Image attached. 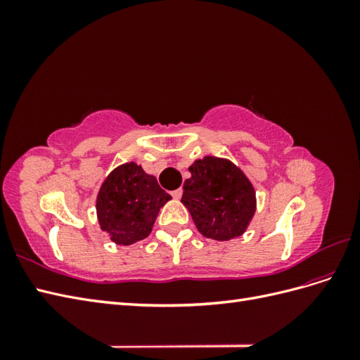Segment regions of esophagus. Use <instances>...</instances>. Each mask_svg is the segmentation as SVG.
Returning <instances> with one entry per match:
<instances>
[{
	"instance_id": "1",
	"label": "esophagus",
	"mask_w": 360,
	"mask_h": 360,
	"mask_svg": "<svg viewBox=\"0 0 360 360\" xmlns=\"http://www.w3.org/2000/svg\"><path fill=\"white\" fill-rule=\"evenodd\" d=\"M171 195H172V198H176V200H179V198H181V195H183V191H181V189H176V191H172V192H171Z\"/></svg>"
}]
</instances>
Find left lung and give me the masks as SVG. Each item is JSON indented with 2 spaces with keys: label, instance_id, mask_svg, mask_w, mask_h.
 I'll use <instances>...</instances> for the list:
<instances>
[{
  "label": "left lung",
  "instance_id": "left-lung-1",
  "mask_svg": "<svg viewBox=\"0 0 360 360\" xmlns=\"http://www.w3.org/2000/svg\"><path fill=\"white\" fill-rule=\"evenodd\" d=\"M183 184V204L198 231L213 240L240 236L255 213V192L231 162L207 156L189 168Z\"/></svg>",
  "mask_w": 360,
  "mask_h": 360
}]
</instances>
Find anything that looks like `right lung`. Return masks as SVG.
Instances as JSON below:
<instances>
[{"instance_id":"1","label":"right lung","mask_w":360,"mask_h":360,"mask_svg":"<svg viewBox=\"0 0 360 360\" xmlns=\"http://www.w3.org/2000/svg\"><path fill=\"white\" fill-rule=\"evenodd\" d=\"M171 200L153 176L130 162L114 169L97 195V217L103 231L117 245L146 238L160 207Z\"/></svg>"}]
</instances>
